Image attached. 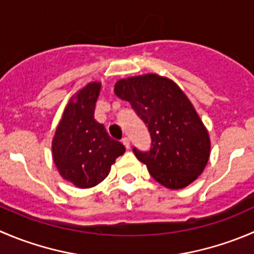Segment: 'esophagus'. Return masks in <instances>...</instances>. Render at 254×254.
<instances>
[{"instance_id": "1", "label": "esophagus", "mask_w": 254, "mask_h": 254, "mask_svg": "<svg viewBox=\"0 0 254 254\" xmlns=\"http://www.w3.org/2000/svg\"><path fill=\"white\" fill-rule=\"evenodd\" d=\"M122 142L124 144V146L127 147V149H130V140L127 139V137H124V139L122 140Z\"/></svg>"}]
</instances>
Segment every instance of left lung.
<instances>
[{"instance_id":"obj_1","label":"left lung","mask_w":254,"mask_h":254,"mask_svg":"<svg viewBox=\"0 0 254 254\" xmlns=\"http://www.w3.org/2000/svg\"><path fill=\"white\" fill-rule=\"evenodd\" d=\"M115 94L130 103L151 137L147 151L132 147L152 177L165 187H186L210 157V137L186 95L172 80L156 74L122 79Z\"/></svg>"}]
</instances>
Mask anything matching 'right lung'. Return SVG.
<instances>
[{
  "instance_id": "add662e5",
  "label": "right lung",
  "mask_w": 254,
  "mask_h": 254,
  "mask_svg": "<svg viewBox=\"0 0 254 254\" xmlns=\"http://www.w3.org/2000/svg\"><path fill=\"white\" fill-rule=\"evenodd\" d=\"M99 92V83H89L78 92L65 108L52 142L59 174L80 189L102 182L125 151L124 145L112 139L94 119Z\"/></svg>"
}]
</instances>
